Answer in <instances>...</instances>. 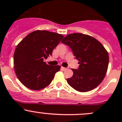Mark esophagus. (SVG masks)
Here are the masks:
<instances>
[{
    "label": "esophagus",
    "instance_id": "1",
    "mask_svg": "<svg viewBox=\"0 0 122 122\" xmlns=\"http://www.w3.org/2000/svg\"><path fill=\"white\" fill-rule=\"evenodd\" d=\"M61 69L62 70V71H66V70L67 69L66 68H64V67H62V66H61Z\"/></svg>",
    "mask_w": 122,
    "mask_h": 122
}]
</instances>
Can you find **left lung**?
Wrapping results in <instances>:
<instances>
[{
    "mask_svg": "<svg viewBox=\"0 0 122 122\" xmlns=\"http://www.w3.org/2000/svg\"><path fill=\"white\" fill-rule=\"evenodd\" d=\"M61 42L69 46L80 64L72 69L73 75L67 82L81 92L95 89L104 79L108 66V53L95 38L81 33L68 34Z\"/></svg>",
    "mask_w": 122,
    "mask_h": 122,
    "instance_id": "8db88e82",
    "label": "left lung"
}]
</instances>
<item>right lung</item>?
Instances as JSON below:
<instances>
[{
  "instance_id": "right-lung-1",
  "label": "right lung",
  "mask_w": 122,
  "mask_h": 122,
  "mask_svg": "<svg viewBox=\"0 0 122 122\" xmlns=\"http://www.w3.org/2000/svg\"><path fill=\"white\" fill-rule=\"evenodd\" d=\"M63 37L54 32L36 30L19 43L14 55V69L18 79L26 87L41 90L51 83L61 66L47 65L43 60L51 56Z\"/></svg>"
}]
</instances>
